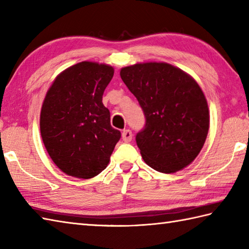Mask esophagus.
Segmentation results:
<instances>
[{
  "mask_svg": "<svg viewBox=\"0 0 249 249\" xmlns=\"http://www.w3.org/2000/svg\"><path fill=\"white\" fill-rule=\"evenodd\" d=\"M122 139H123L124 142H130L131 139H133V133L129 129H124L122 131Z\"/></svg>",
  "mask_w": 249,
  "mask_h": 249,
  "instance_id": "34e87169",
  "label": "esophagus"
}]
</instances>
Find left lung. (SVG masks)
<instances>
[{
	"instance_id": "obj_1",
	"label": "left lung",
	"mask_w": 249,
	"mask_h": 249,
	"mask_svg": "<svg viewBox=\"0 0 249 249\" xmlns=\"http://www.w3.org/2000/svg\"><path fill=\"white\" fill-rule=\"evenodd\" d=\"M121 78L144 113V127L136 135L143 160L162 173L188 166L202 149L210 124L198 83L179 68L155 62L122 68Z\"/></svg>"
}]
</instances>
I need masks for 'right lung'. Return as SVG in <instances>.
<instances>
[{"label": "right lung", "mask_w": 249, "mask_h": 249, "mask_svg": "<svg viewBox=\"0 0 249 249\" xmlns=\"http://www.w3.org/2000/svg\"><path fill=\"white\" fill-rule=\"evenodd\" d=\"M113 68L81 62L52 83L40 113V134L51 160L68 176L96 177L108 166L121 138L110 124L103 95Z\"/></svg>", "instance_id": "1"}]
</instances>
